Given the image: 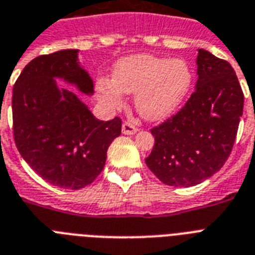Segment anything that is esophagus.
Returning <instances> with one entry per match:
<instances>
[{
	"label": "esophagus",
	"instance_id": "1",
	"mask_svg": "<svg viewBox=\"0 0 255 255\" xmlns=\"http://www.w3.org/2000/svg\"><path fill=\"white\" fill-rule=\"evenodd\" d=\"M122 132L124 134H134L137 132V127L132 122H124L122 126Z\"/></svg>",
	"mask_w": 255,
	"mask_h": 255
}]
</instances>
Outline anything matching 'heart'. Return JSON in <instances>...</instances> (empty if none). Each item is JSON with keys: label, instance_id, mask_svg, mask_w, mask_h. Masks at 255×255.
Wrapping results in <instances>:
<instances>
[{"label": "heart", "instance_id": "1", "mask_svg": "<svg viewBox=\"0 0 255 255\" xmlns=\"http://www.w3.org/2000/svg\"><path fill=\"white\" fill-rule=\"evenodd\" d=\"M194 82L190 64L182 59L133 55L115 64L111 81L97 82L99 98L110 107L123 103V93L134 94V107L144 119L165 121L187 98Z\"/></svg>", "mask_w": 255, "mask_h": 255}]
</instances>
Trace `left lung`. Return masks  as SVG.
I'll use <instances>...</instances> for the list:
<instances>
[{
	"instance_id": "left-lung-1",
	"label": "left lung",
	"mask_w": 255,
	"mask_h": 255,
	"mask_svg": "<svg viewBox=\"0 0 255 255\" xmlns=\"http://www.w3.org/2000/svg\"><path fill=\"white\" fill-rule=\"evenodd\" d=\"M195 92L175 115L150 129L154 136L146 166L174 187L202 183L220 170L235 144L244 93L225 60L198 49Z\"/></svg>"
}]
</instances>
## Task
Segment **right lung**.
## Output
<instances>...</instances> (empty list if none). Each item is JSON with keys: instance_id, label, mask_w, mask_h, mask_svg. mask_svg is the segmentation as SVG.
<instances>
[{"instance_id": "add662e5", "label": "right lung", "mask_w": 255, "mask_h": 255, "mask_svg": "<svg viewBox=\"0 0 255 255\" xmlns=\"http://www.w3.org/2000/svg\"><path fill=\"white\" fill-rule=\"evenodd\" d=\"M56 78L86 95L94 93L93 80L78 63V49L35 57L14 85V140L20 156L44 181L78 190L101 174L122 121H98L74 93L60 89Z\"/></svg>"}]
</instances>
